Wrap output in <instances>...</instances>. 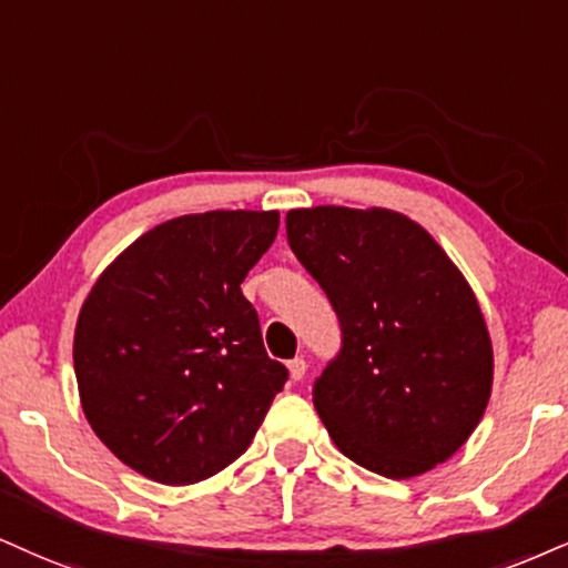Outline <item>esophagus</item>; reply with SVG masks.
Wrapping results in <instances>:
<instances>
[{
    "label": "esophagus",
    "instance_id": "1",
    "mask_svg": "<svg viewBox=\"0 0 568 568\" xmlns=\"http://www.w3.org/2000/svg\"><path fill=\"white\" fill-rule=\"evenodd\" d=\"M286 368H290V376L295 382H300L305 376V371H307V363L303 361V358H295V361H290L286 363Z\"/></svg>",
    "mask_w": 568,
    "mask_h": 568
}]
</instances>
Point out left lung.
<instances>
[{
    "instance_id": "left-lung-1",
    "label": "left lung",
    "mask_w": 568,
    "mask_h": 568,
    "mask_svg": "<svg viewBox=\"0 0 568 568\" xmlns=\"http://www.w3.org/2000/svg\"><path fill=\"white\" fill-rule=\"evenodd\" d=\"M286 240L342 324L313 405L349 460L387 479L445 464L493 392V339L437 240L387 207L286 213Z\"/></svg>"
}]
</instances>
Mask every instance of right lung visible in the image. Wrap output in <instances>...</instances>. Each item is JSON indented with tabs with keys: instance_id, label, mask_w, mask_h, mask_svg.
Masks as SVG:
<instances>
[{
	"instance_id": "obj_1",
	"label": "right lung",
	"mask_w": 568,
	"mask_h": 568,
	"mask_svg": "<svg viewBox=\"0 0 568 568\" xmlns=\"http://www.w3.org/2000/svg\"><path fill=\"white\" fill-rule=\"evenodd\" d=\"M276 231L278 210L181 215L131 242L83 300V416L142 477L184 487L223 471L284 389L290 371L240 290Z\"/></svg>"
}]
</instances>
